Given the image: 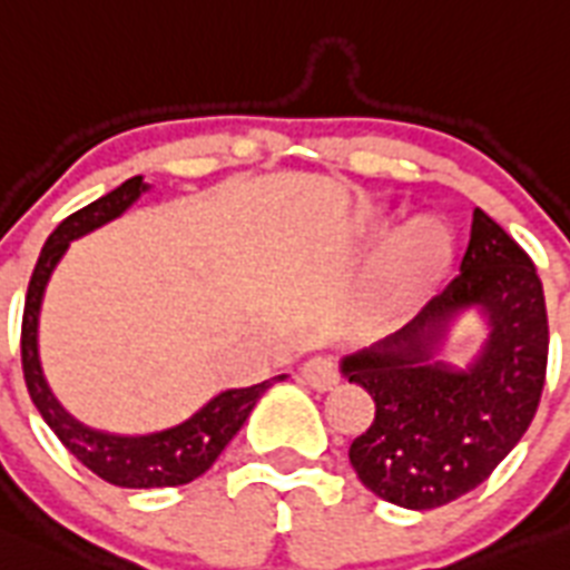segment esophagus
Instances as JSON below:
<instances>
[{
    "label": "esophagus",
    "instance_id": "34e87169",
    "mask_svg": "<svg viewBox=\"0 0 570 570\" xmlns=\"http://www.w3.org/2000/svg\"><path fill=\"white\" fill-rule=\"evenodd\" d=\"M304 379L306 384L318 393H326V390H333L338 384V367H335L333 358H326V355H315L304 364Z\"/></svg>",
    "mask_w": 570,
    "mask_h": 570
}]
</instances>
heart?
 Segmentation results:
<instances>
[{
	"label": "heart",
	"instance_id": "1",
	"mask_svg": "<svg viewBox=\"0 0 570 570\" xmlns=\"http://www.w3.org/2000/svg\"><path fill=\"white\" fill-rule=\"evenodd\" d=\"M450 255L448 226L422 217L399 235L387 264L381 269V284L390 298H413Z\"/></svg>",
	"mask_w": 570,
	"mask_h": 570
}]
</instances>
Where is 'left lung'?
<instances>
[{
    "label": "left lung",
    "mask_w": 570,
    "mask_h": 570,
    "mask_svg": "<svg viewBox=\"0 0 570 570\" xmlns=\"http://www.w3.org/2000/svg\"><path fill=\"white\" fill-rule=\"evenodd\" d=\"M482 308L492 335L468 368L434 358L449 321ZM548 367L546 292L528 252L473 209L459 275L399 333L341 361L373 395L375 419L350 464L375 497L410 511L442 508L491 476L524 435Z\"/></svg>",
    "instance_id": "8db88e82"
}]
</instances>
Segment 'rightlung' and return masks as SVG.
Here are the masks:
<instances>
[{
  "label": "right lung",
  "instance_id": "add662e5",
  "mask_svg": "<svg viewBox=\"0 0 570 570\" xmlns=\"http://www.w3.org/2000/svg\"><path fill=\"white\" fill-rule=\"evenodd\" d=\"M146 189L148 186L137 175L108 191L100 200L88 203L79 212L68 215L39 252L22 313V373L31 402L37 404L39 415L57 433L59 442L66 444L68 453H73L91 473L117 484V488H175V484H186L206 473L215 464V459L224 453L226 444L235 439L237 430L244 428L252 407L272 387V381L284 379V375H278V379L261 381L252 387L226 390L177 428L148 435H111L102 433V430H91L59 407V402L48 390L37 353L39 306H42L48 278L57 269L59 257L66 255L71 240L88 235L114 217H120Z\"/></svg>",
  "mask_w": 570,
  "mask_h": 570
}]
</instances>
